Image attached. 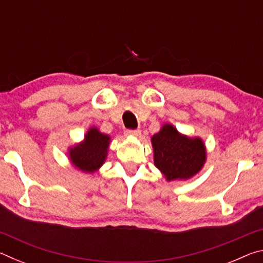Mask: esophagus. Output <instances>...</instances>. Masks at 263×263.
Segmentation results:
<instances>
[{
	"label": "esophagus",
	"instance_id": "obj_1",
	"mask_svg": "<svg viewBox=\"0 0 263 263\" xmlns=\"http://www.w3.org/2000/svg\"><path fill=\"white\" fill-rule=\"evenodd\" d=\"M126 136H131V137H140L141 136V131L140 130H126L125 131Z\"/></svg>",
	"mask_w": 263,
	"mask_h": 263
}]
</instances>
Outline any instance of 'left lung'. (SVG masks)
<instances>
[{"label":"left lung","instance_id":"8db88e82","mask_svg":"<svg viewBox=\"0 0 263 263\" xmlns=\"http://www.w3.org/2000/svg\"><path fill=\"white\" fill-rule=\"evenodd\" d=\"M154 164L167 181L188 180L197 174L206 160V149L201 138H190L164 124L152 137Z\"/></svg>","mask_w":263,"mask_h":263}]
</instances>
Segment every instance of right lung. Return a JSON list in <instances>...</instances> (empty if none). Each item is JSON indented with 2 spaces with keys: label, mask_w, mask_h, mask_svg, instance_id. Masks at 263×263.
Masks as SVG:
<instances>
[{
  "label": "right lung",
  "mask_w": 263,
  "mask_h": 263,
  "mask_svg": "<svg viewBox=\"0 0 263 263\" xmlns=\"http://www.w3.org/2000/svg\"><path fill=\"white\" fill-rule=\"evenodd\" d=\"M110 137L90 127L84 140L69 148V160L73 166L84 173H94L104 163L108 155Z\"/></svg>",
  "instance_id": "add662e5"
}]
</instances>
